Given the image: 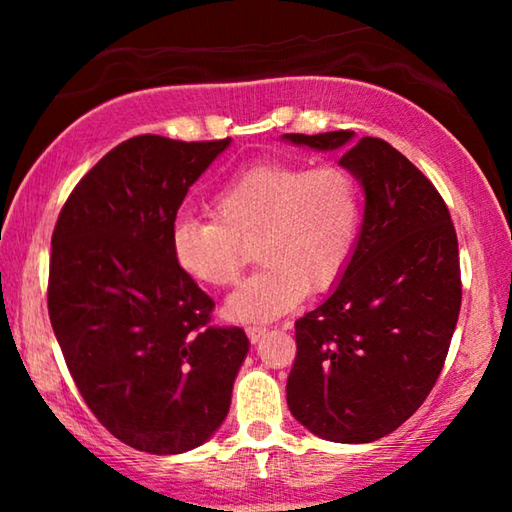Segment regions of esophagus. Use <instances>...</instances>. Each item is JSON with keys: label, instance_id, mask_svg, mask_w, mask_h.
<instances>
[{"label": "esophagus", "instance_id": "esophagus-1", "mask_svg": "<svg viewBox=\"0 0 512 512\" xmlns=\"http://www.w3.org/2000/svg\"><path fill=\"white\" fill-rule=\"evenodd\" d=\"M246 334H248L250 343H259V339H262V336L266 334V327H262V325H253V327H248V329H246Z\"/></svg>", "mask_w": 512, "mask_h": 512}]
</instances>
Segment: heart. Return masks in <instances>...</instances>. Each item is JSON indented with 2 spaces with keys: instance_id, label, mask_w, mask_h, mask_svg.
<instances>
[{
  "instance_id": "b5f03b06",
  "label": "heart",
  "mask_w": 512,
  "mask_h": 512,
  "mask_svg": "<svg viewBox=\"0 0 512 512\" xmlns=\"http://www.w3.org/2000/svg\"><path fill=\"white\" fill-rule=\"evenodd\" d=\"M214 216H180L171 255L189 280L228 287L257 250L255 275L225 300L237 323H268L305 293L332 287L348 268L361 225V189L339 164L266 160L232 176L212 198Z\"/></svg>"
}]
</instances>
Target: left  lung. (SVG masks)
<instances>
[{"label": "left lung", "instance_id": "8db88e82", "mask_svg": "<svg viewBox=\"0 0 512 512\" xmlns=\"http://www.w3.org/2000/svg\"><path fill=\"white\" fill-rule=\"evenodd\" d=\"M343 151L366 196L352 259L323 305L296 320L287 404L332 443H372L420 409L461 311L458 239L443 196L391 144L352 131L282 135Z\"/></svg>", "mask_w": 512, "mask_h": 512}]
</instances>
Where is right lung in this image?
<instances>
[{"instance_id":"right-lung-1","label":"right lung","mask_w":512,"mask_h":512,"mask_svg":"<svg viewBox=\"0 0 512 512\" xmlns=\"http://www.w3.org/2000/svg\"><path fill=\"white\" fill-rule=\"evenodd\" d=\"M228 146L121 142L74 187L51 237L47 305L69 375L103 427L140 452L210 440L250 348L244 329L210 325L214 300L171 255L178 207Z\"/></svg>"}]
</instances>
